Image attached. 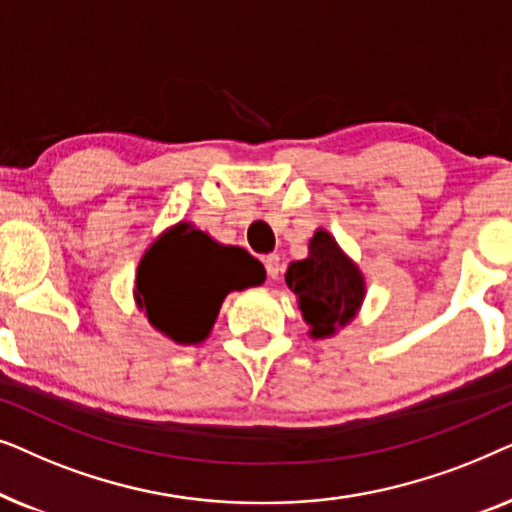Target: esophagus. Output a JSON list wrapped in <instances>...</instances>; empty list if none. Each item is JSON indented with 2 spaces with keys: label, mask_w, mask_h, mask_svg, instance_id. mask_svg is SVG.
<instances>
[{
  "label": "esophagus",
  "mask_w": 512,
  "mask_h": 512,
  "mask_svg": "<svg viewBox=\"0 0 512 512\" xmlns=\"http://www.w3.org/2000/svg\"><path fill=\"white\" fill-rule=\"evenodd\" d=\"M263 263H265V272H268V279H277L279 272H282V263H279V256L277 254L265 256Z\"/></svg>",
  "instance_id": "obj_1"
}]
</instances>
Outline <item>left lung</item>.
<instances>
[{
	"label": "left lung",
	"instance_id": "1",
	"mask_svg": "<svg viewBox=\"0 0 512 512\" xmlns=\"http://www.w3.org/2000/svg\"><path fill=\"white\" fill-rule=\"evenodd\" d=\"M286 284L296 293L312 338H331L356 317L366 298V279L361 270L324 228H319L310 240L307 258L289 265Z\"/></svg>",
	"mask_w": 512,
	"mask_h": 512
}]
</instances>
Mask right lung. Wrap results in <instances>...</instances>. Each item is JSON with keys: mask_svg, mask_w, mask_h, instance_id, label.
Returning <instances> with one entry per match:
<instances>
[{"mask_svg": "<svg viewBox=\"0 0 512 512\" xmlns=\"http://www.w3.org/2000/svg\"><path fill=\"white\" fill-rule=\"evenodd\" d=\"M265 282V270L240 247L214 242L181 221L151 244L137 268L135 300L151 326L179 345L212 331L223 298Z\"/></svg>", "mask_w": 512, "mask_h": 512, "instance_id": "right-lung-1", "label": "right lung"}]
</instances>
